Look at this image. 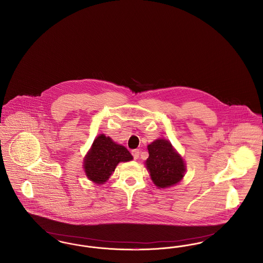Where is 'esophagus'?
Segmentation results:
<instances>
[{
    "instance_id": "34e87169",
    "label": "esophagus",
    "mask_w": 263,
    "mask_h": 263,
    "mask_svg": "<svg viewBox=\"0 0 263 263\" xmlns=\"http://www.w3.org/2000/svg\"><path fill=\"white\" fill-rule=\"evenodd\" d=\"M132 156H133V158H134V160H137L138 158H139V155H140V151L139 150H132Z\"/></svg>"
}]
</instances>
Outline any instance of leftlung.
<instances>
[{
	"label": "left lung",
	"mask_w": 263,
	"mask_h": 263,
	"mask_svg": "<svg viewBox=\"0 0 263 263\" xmlns=\"http://www.w3.org/2000/svg\"><path fill=\"white\" fill-rule=\"evenodd\" d=\"M148 150L149 158L146 165L152 180L158 187H170L181 180L185 165L168 141L156 140L148 146Z\"/></svg>",
	"instance_id": "1"
}]
</instances>
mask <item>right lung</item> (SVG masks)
<instances>
[{"mask_svg":"<svg viewBox=\"0 0 263 263\" xmlns=\"http://www.w3.org/2000/svg\"><path fill=\"white\" fill-rule=\"evenodd\" d=\"M133 159L125 147L114 143L103 134L97 138L85 159L86 175L96 183L105 182L120 162H129Z\"/></svg>","mask_w":263,"mask_h":263,"instance_id":"add662e5","label":"right lung"}]
</instances>
